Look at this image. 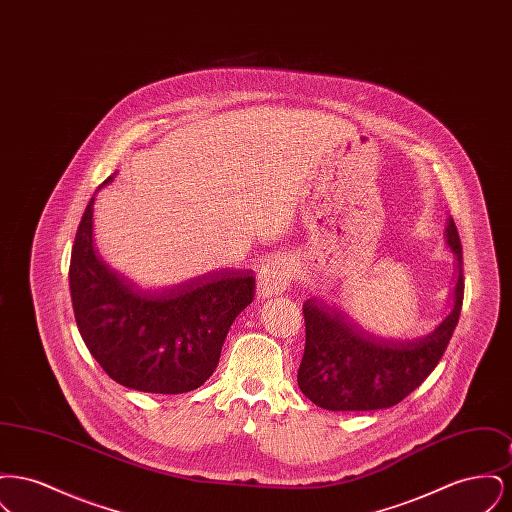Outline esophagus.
<instances>
[{
    "label": "esophagus",
    "instance_id": "1",
    "mask_svg": "<svg viewBox=\"0 0 512 512\" xmlns=\"http://www.w3.org/2000/svg\"><path fill=\"white\" fill-rule=\"evenodd\" d=\"M293 267L290 261L278 259L261 268L257 278V293L259 297H272L286 292L292 286Z\"/></svg>",
    "mask_w": 512,
    "mask_h": 512
}]
</instances>
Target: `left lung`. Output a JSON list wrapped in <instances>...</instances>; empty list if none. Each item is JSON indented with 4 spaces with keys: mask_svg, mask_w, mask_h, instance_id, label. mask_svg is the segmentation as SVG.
<instances>
[{
    "mask_svg": "<svg viewBox=\"0 0 512 512\" xmlns=\"http://www.w3.org/2000/svg\"><path fill=\"white\" fill-rule=\"evenodd\" d=\"M447 245L457 257L453 311L438 328L418 340L391 341L370 336L340 309L307 299L305 353L297 370L299 390L326 411L388 409L416 390L438 366L463 309V245L449 219Z\"/></svg>",
    "mask_w": 512,
    "mask_h": 512,
    "instance_id": "left-lung-1",
    "label": "left lung"
}]
</instances>
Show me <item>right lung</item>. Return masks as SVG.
<instances>
[{
  "label": "right lung",
  "instance_id": "1",
  "mask_svg": "<svg viewBox=\"0 0 512 512\" xmlns=\"http://www.w3.org/2000/svg\"><path fill=\"white\" fill-rule=\"evenodd\" d=\"M92 217L94 197L78 224L69 268L86 347L109 378L130 390H197L219 365L232 322L253 301V272L217 270L169 290H140L96 255Z\"/></svg>",
  "mask_w": 512,
  "mask_h": 512
}]
</instances>
